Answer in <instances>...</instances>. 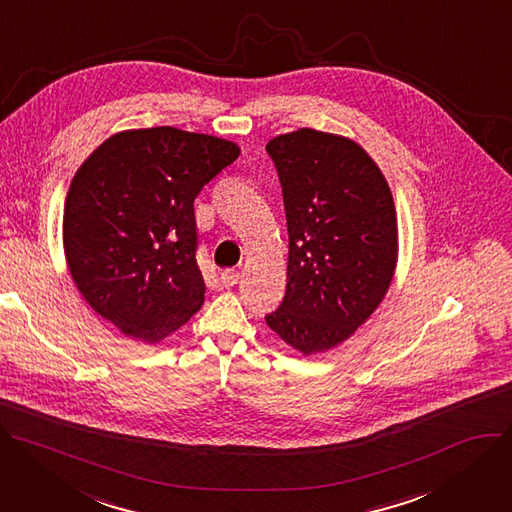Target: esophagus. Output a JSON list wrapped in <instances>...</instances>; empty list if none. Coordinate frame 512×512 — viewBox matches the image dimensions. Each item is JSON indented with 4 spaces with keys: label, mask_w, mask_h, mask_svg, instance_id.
<instances>
[{
    "label": "esophagus",
    "mask_w": 512,
    "mask_h": 512,
    "mask_svg": "<svg viewBox=\"0 0 512 512\" xmlns=\"http://www.w3.org/2000/svg\"><path fill=\"white\" fill-rule=\"evenodd\" d=\"M221 282L223 287H236L240 282V270H234V268H227L221 272Z\"/></svg>",
    "instance_id": "34e87169"
}]
</instances>
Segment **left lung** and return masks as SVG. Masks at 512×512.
<instances>
[{
	"label": "left lung",
	"instance_id": "obj_1",
	"mask_svg": "<svg viewBox=\"0 0 512 512\" xmlns=\"http://www.w3.org/2000/svg\"><path fill=\"white\" fill-rule=\"evenodd\" d=\"M289 230L287 291L266 323L305 356L335 348L374 313L396 266V211L376 162L311 128L266 144Z\"/></svg>",
	"mask_w": 512,
	"mask_h": 512
}]
</instances>
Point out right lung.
<instances>
[{
	"label": "right lung",
	"mask_w": 512,
	"mask_h": 512,
	"mask_svg": "<svg viewBox=\"0 0 512 512\" xmlns=\"http://www.w3.org/2000/svg\"><path fill=\"white\" fill-rule=\"evenodd\" d=\"M240 156L234 142L170 126L105 140L71 183L63 240L85 301L156 344L203 305L195 199Z\"/></svg>",
	"instance_id": "right-lung-1"
}]
</instances>
